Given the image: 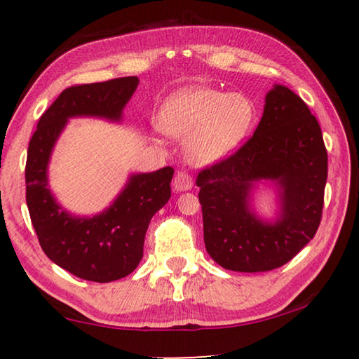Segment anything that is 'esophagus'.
<instances>
[{
    "label": "esophagus",
    "mask_w": 359,
    "mask_h": 359,
    "mask_svg": "<svg viewBox=\"0 0 359 359\" xmlns=\"http://www.w3.org/2000/svg\"><path fill=\"white\" fill-rule=\"evenodd\" d=\"M172 187H174L175 191H188V190H191L193 180L187 172L180 171V172L175 174V177L172 180Z\"/></svg>",
    "instance_id": "esophagus-1"
}]
</instances>
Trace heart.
Masks as SVG:
<instances>
[{
	"label": "heart",
	"instance_id": "obj_1",
	"mask_svg": "<svg viewBox=\"0 0 359 359\" xmlns=\"http://www.w3.org/2000/svg\"><path fill=\"white\" fill-rule=\"evenodd\" d=\"M255 107L241 93L209 87H188L163 102L158 126L184 139V156L193 166L217 165L233 154L250 131Z\"/></svg>",
	"mask_w": 359,
	"mask_h": 359
}]
</instances>
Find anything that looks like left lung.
Returning a JSON list of instances; mask_svg holds the SVG:
<instances>
[{
    "instance_id": "obj_1",
    "label": "left lung",
    "mask_w": 359,
    "mask_h": 359,
    "mask_svg": "<svg viewBox=\"0 0 359 359\" xmlns=\"http://www.w3.org/2000/svg\"><path fill=\"white\" fill-rule=\"evenodd\" d=\"M327 154L317 118L285 85L266 95L253 136L199 172L204 244L224 269L266 272L296 257L317 233L323 210ZM276 188L279 210L264 221L252 210V191Z\"/></svg>"
}]
</instances>
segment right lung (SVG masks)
I'll use <instances>...</instances> for the list:
<instances>
[{
    "mask_svg": "<svg viewBox=\"0 0 359 359\" xmlns=\"http://www.w3.org/2000/svg\"><path fill=\"white\" fill-rule=\"evenodd\" d=\"M137 83V77H120L63 90L42 114L28 145L27 205L39 244L53 263L83 280L107 283L136 269L151 217L171 198L174 169L131 174L107 209L79 217L53 196L48 163L69 118L96 117L118 123Z\"/></svg>",
    "mask_w": 359,
    "mask_h": 359,
    "instance_id": "add662e5",
    "label": "right lung"
}]
</instances>
